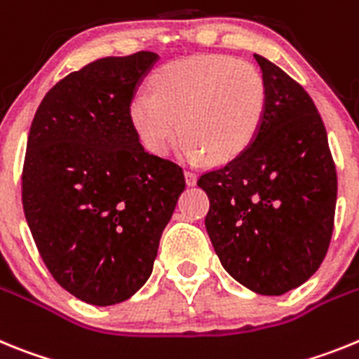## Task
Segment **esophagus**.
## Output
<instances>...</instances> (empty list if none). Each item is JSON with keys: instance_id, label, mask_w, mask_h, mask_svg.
<instances>
[{"instance_id": "esophagus-1", "label": "esophagus", "mask_w": 359, "mask_h": 359, "mask_svg": "<svg viewBox=\"0 0 359 359\" xmlns=\"http://www.w3.org/2000/svg\"><path fill=\"white\" fill-rule=\"evenodd\" d=\"M184 175H186V184H188V186H195V184H197V173H195V171L188 170Z\"/></svg>"}]
</instances>
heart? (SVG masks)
Masks as SVG:
<instances>
[{
    "instance_id": "1",
    "label": "heart",
    "mask_w": 359,
    "mask_h": 359,
    "mask_svg": "<svg viewBox=\"0 0 359 359\" xmlns=\"http://www.w3.org/2000/svg\"><path fill=\"white\" fill-rule=\"evenodd\" d=\"M154 93H137L130 117L151 154H166L184 135L189 158L227 162L257 139L267 108V85L253 65L227 55L173 61L151 77Z\"/></svg>"
}]
</instances>
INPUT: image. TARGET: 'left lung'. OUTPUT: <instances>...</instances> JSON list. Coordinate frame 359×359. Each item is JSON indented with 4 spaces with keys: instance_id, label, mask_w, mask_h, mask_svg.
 Listing matches in <instances>:
<instances>
[{
    "instance_id": "left-lung-1",
    "label": "left lung",
    "mask_w": 359,
    "mask_h": 359,
    "mask_svg": "<svg viewBox=\"0 0 359 359\" xmlns=\"http://www.w3.org/2000/svg\"><path fill=\"white\" fill-rule=\"evenodd\" d=\"M267 108L244 154L198 179L205 229L224 269L258 294L278 296L313 276L332 236L338 177L309 93L255 54Z\"/></svg>"
}]
</instances>
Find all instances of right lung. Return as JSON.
Instances as JSON below:
<instances>
[{
  "mask_svg": "<svg viewBox=\"0 0 359 359\" xmlns=\"http://www.w3.org/2000/svg\"><path fill=\"white\" fill-rule=\"evenodd\" d=\"M157 57H102L72 72L30 126L25 217L50 274L86 304H119L144 285L186 188L182 168L146 151L130 117Z\"/></svg>",
  "mask_w": 359,
  "mask_h": 359,
  "instance_id": "right-lung-1",
  "label": "right lung"
}]
</instances>
